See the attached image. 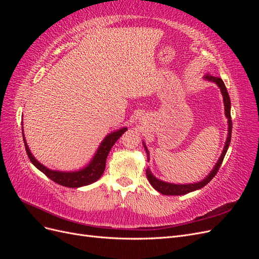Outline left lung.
Instances as JSON below:
<instances>
[{
    "mask_svg": "<svg viewBox=\"0 0 259 259\" xmlns=\"http://www.w3.org/2000/svg\"><path fill=\"white\" fill-rule=\"evenodd\" d=\"M204 79L210 82H214L218 85V88L221 89L222 92V95L224 98V105H225V114L226 117L228 119V136H227V140H226V144L224 147V150L222 152L221 158L217 161L216 165L214 166V168L211 169L210 173L203 179L201 182L198 183H194V184H187V185H176V184H170V183H165V182H162V180L158 179L156 177H154L152 175V173L149 169V167L146 169V174H147V178L149 180V183L151 184V186L154 188L156 191H159L162 194H165V195H182V194H186V193H189L191 191L194 190H198L201 189L204 186H206L211 179L215 177V175L217 174V171L221 167L222 163L224 161V158L226 155L227 150H228L229 145H230V140H231V132H232V121H231V114H230V108H231V103H230V97H229V94L227 92V89L225 86V83L223 82V80L221 77H216V76H211L210 74H207L204 76ZM144 147H145V150L147 152L148 155V161H149V151L148 149L145 145V143H143Z\"/></svg>",
    "mask_w": 259,
    "mask_h": 259,
    "instance_id": "obj_1",
    "label": "left lung"
}]
</instances>
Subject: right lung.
<instances>
[{
	"instance_id": "add662e5",
	"label": "right lung",
	"mask_w": 259,
	"mask_h": 259,
	"mask_svg": "<svg viewBox=\"0 0 259 259\" xmlns=\"http://www.w3.org/2000/svg\"><path fill=\"white\" fill-rule=\"evenodd\" d=\"M125 131H127V128L123 127L107 135L106 138L101 142L98 150L96 151L95 155H94V158L88 164V166H85L84 168L80 170H75V171H59V170H53L45 167L43 164H41L36 159H34L32 153L30 152V149L25 139V134H23V128H22V137H23V143H25L26 151L29 159L31 163H32L37 169H40L43 174H45L49 178H51L53 182L57 183L58 185L69 187V188H79V187L88 186L97 182V180L101 177V175L104 174L107 156L109 152H110L113 145L116 143V140L124 134Z\"/></svg>"
}]
</instances>
